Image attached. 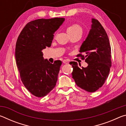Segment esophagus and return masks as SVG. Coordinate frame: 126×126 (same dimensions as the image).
I'll return each mask as SVG.
<instances>
[{"label":"esophagus","mask_w":126,"mask_h":126,"mask_svg":"<svg viewBox=\"0 0 126 126\" xmlns=\"http://www.w3.org/2000/svg\"><path fill=\"white\" fill-rule=\"evenodd\" d=\"M63 63L64 64H68L69 63V61L67 60V59H64L63 61Z\"/></svg>","instance_id":"obj_1"}]
</instances>
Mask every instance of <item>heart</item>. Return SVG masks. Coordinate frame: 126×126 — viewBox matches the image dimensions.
<instances>
[{
    "label": "heart",
    "instance_id": "b5f03b06",
    "mask_svg": "<svg viewBox=\"0 0 126 126\" xmlns=\"http://www.w3.org/2000/svg\"><path fill=\"white\" fill-rule=\"evenodd\" d=\"M81 31H82V29H81L79 25L77 24H72L70 26L68 27L67 28V32L68 33H71L73 32H75Z\"/></svg>",
    "mask_w": 126,
    "mask_h": 126
}]
</instances>
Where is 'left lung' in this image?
I'll return each instance as SVG.
<instances>
[{"instance_id":"1","label":"left lung","mask_w":126,"mask_h":126,"mask_svg":"<svg viewBox=\"0 0 126 126\" xmlns=\"http://www.w3.org/2000/svg\"><path fill=\"white\" fill-rule=\"evenodd\" d=\"M91 29L80 46L79 52L88 64L87 67L79 68L76 62H71L72 78L80 88L94 92L103 86L107 78L111 66V49L106 31L96 19L92 18ZM78 56H82L78 54Z\"/></svg>"}]
</instances>
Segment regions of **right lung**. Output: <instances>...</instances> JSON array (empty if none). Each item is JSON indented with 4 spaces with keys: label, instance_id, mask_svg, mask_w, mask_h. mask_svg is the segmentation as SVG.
Segmentation results:
<instances>
[{
    "label": "right lung",
    "instance_id": "1",
    "mask_svg": "<svg viewBox=\"0 0 126 126\" xmlns=\"http://www.w3.org/2000/svg\"><path fill=\"white\" fill-rule=\"evenodd\" d=\"M64 20L54 18L31 21L17 39L15 56L21 80L36 97L46 96L56 85L62 62L50 63L43 58L42 50L51 46L54 33Z\"/></svg>",
    "mask_w": 126,
    "mask_h": 126
}]
</instances>
